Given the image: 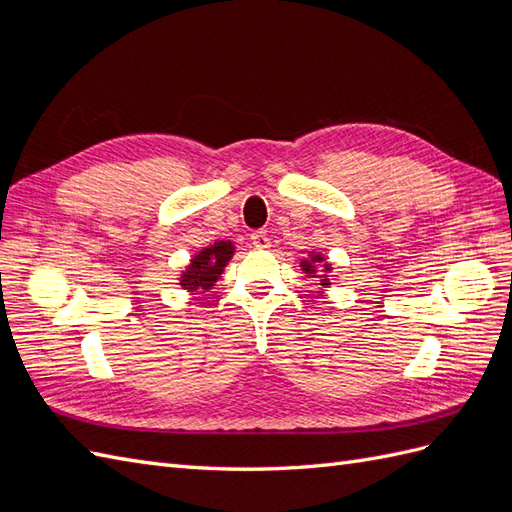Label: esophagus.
Listing matches in <instances>:
<instances>
[{
	"label": "esophagus",
	"instance_id": "esophagus-1",
	"mask_svg": "<svg viewBox=\"0 0 512 512\" xmlns=\"http://www.w3.org/2000/svg\"><path fill=\"white\" fill-rule=\"evenodd\" d=\"M252 245L256 250H267V247H271V239L267 237L265 230H256L252 232Z\"/></svg>",
	"mask_w": 512,
	"mask_h": 512
}]
</instances>
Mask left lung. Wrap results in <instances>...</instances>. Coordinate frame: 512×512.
<instances>
[{
    "label": "left lung",
    "mask_w": 512,
    "mask_h": 512,
    "mask_svg": "<svg viewBox=\"0 0 512 512\" xmlns=\"http://www.w3.org/2000/svg\"><path fill=\"white\" fill-rule=\"evenodd\" d=\"M301 269L307 277H320V288H329L331 286V262L324 260L320 252H309L307 258L301 260ZM322 292V290H320Z\"/></svg>",
    "instance_id": "obj_1"
}]
</instances>
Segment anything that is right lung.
<instances>
[{
	"instance_id": "add662e5",
	"label": "right lung",
	"mask_w": 512,
	"mask_h": 512,
	"mask_svg": "<svg viewBox=\"0 0 512 512\" xmlns=\"http://www.w3.org/2000/svg\"><path fill=\"white\" fill-rule=\"evenodd\" d=\"M235 254V245L232 241H215L209 247L196 252L190 260V265L181 271L179 286L196 294L198 290H209L220 280L224 267Z\"/></svg>"
}]
</instances>
